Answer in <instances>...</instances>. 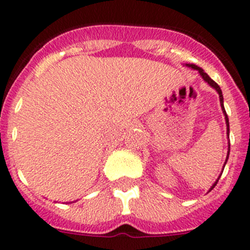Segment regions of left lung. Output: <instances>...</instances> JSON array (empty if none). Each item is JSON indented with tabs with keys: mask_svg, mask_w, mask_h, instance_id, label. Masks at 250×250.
I'll return each instance as SVG.
<instances>
[{
	"mask_svg": "<svg viewBox=\"0 0 250 250\" xmlns=\"http://www.w3.org/2000/svg\"><path fill=\"white\" fill-rule=\"evenodd\" d=\"M188 66H189V67H191V68H194V70H198V71L200 72V75H202L203 79H204V80L207 81V83L211 86V87H214V89H215L216 91H218V94H219V98H220V105H222L223 112H224V115H225V123H227V129H228V136H229V119H228V115H227V112H225L224 105H223V94H222V90H220L219 85H218V83H216L215 81H214V80H211L210 77L208 76V74H205L204 70H203V68L198 67V66H196V65H193V63H191V65H188ZM228 156H229V151H228ZM228 156H227V160H228ZM227 160H225V164H227ZM216 183H218V180H216L215 184H214L213 187H211V189H213V188L215 187ZM211 189H210V190H211Z\"/></svg>",
	"mask_w": 250,
	"mask_h": 250,
	"instance_id": "1",
	"label": "left lung"
}]
</instances>
